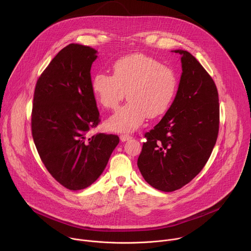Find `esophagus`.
Segmentation results:
<instances>
[{
    "label": "esophagus",
    "mask_w": 251,
    "mask_h": 251,
    "mask_svg": "<svg viewBox=\"0 0 251 251\" xmlns=\"http://www.w3.org/2000/svg\"><path fill=\"white\" fill-rule=\"evenodd\" d=\"M131 138H132V136L129 135V134H121V135H120V140H121L122 142L128 141V140H130Z\"/></svg>",
    "instance_id": "1"
}]
</instances>
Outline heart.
Here are the masks:
<instances>
[{
    "label": "heart",
    "instance_id": "b5f03b06",
    "mask_svg": "<svg viewBox=\"0 0 251 251\" xmlns=\"http://www.w3.org/2000/svg\"><path fill=\"white\" fill-rule=\"evenodd\" d=\"M177 87L175 70L145 54H131L116 60L113 75L97 73L92 93L103 107L116 109L127 92L129 101L108 120L116 132H132L149 118L163 115L173 102Z\"/></svg>",
    "mask_w": 251,
    "mask_h": 251
}]
</instances>
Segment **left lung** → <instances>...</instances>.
I'll return each instance as SVG.
<instances>
[{"mask_svg":"<svg viewBox=\"0 0 251 251\" xmlns=\"http://www.w3.org/2000/svg\"><path fill=\"white\" fill-rule=\"evenodd\" d=\"M182 55L176 95L162 120L145 133L138 168L145 181L162 192L189 184L202 170L216 145L220 103L216 83L189 51Z\"/></svg>","mask_w":251,"mask_h":251,"instance_id":"8db88e82","label":"left lung"}]
</instances>
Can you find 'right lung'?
Returning a JSON list of instances; mask_svg holds the SVG:
<instances>
[{
  "instance_id": "1",
  "label": "right lung",
  "mask_w": 251,
  "mask_h": 251,
  "mask_svg": "<svg viewBox=\"0 0 251 251\" xmlns=\"http://www.w3.org/2000/svg\"><path fill=\"white\" fill-rule=\"evenodd\" d=\"M96 52L77 44L66 46L44 70L33 93L34 145L49 173L71 191L93 184L119 143L113 134L87 136L100 122L90 75Z\"/></svg>"
}]
</instances>
